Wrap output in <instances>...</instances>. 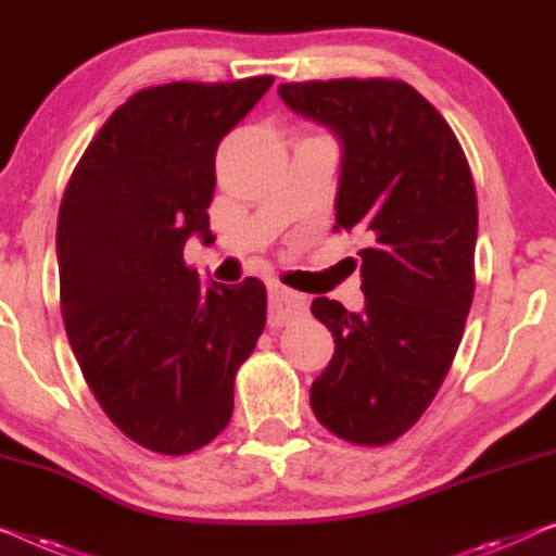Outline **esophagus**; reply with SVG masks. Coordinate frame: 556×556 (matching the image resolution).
I'll use <instances>...</instances> for the list:
<instances>
[{
    "label": "esophagus",
    "instance_id": "obj_1",
    "mask_svg": "<svg viewBox=\"0 0 556 556\" xmlns=\"http://www.w3.org/2000/svg\"><path fill=\"white\" fill-rule=\"evenodd\" d=\"M306 312V302L302 294L289 292L285 287H271L269 292V325L281 327L287 321L302 317Z\"/></svg>",
    "mask_w": 556,
    "mask_h": 556
}]
</instances>
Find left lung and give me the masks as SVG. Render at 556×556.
Here are the masks:
<instances>
[{
  "label": "left lung",
  "mask_w": 556,
  "mask_h": 556,
  "mask_svg": "<svg viewBox=\"0 0 556 556\" xmlns=\"http://www.w3.org/2000/svg\"><path fill=\"white\" fill-rule=\"evenodd\" d=\"M304 119L339 139L337 229L362 235V312L327 296L312 314L334 357L309 404L354 444L394 442L442 387L475 296L477 192L450 124L396 79L279 85Z\"/></svg>",
  "instance_id": "8db88e82"
}]
</instances>
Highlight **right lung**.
Wrapping results in <instances>:
<instances>
[{"mask_svg":"<svg viewBox=\"0 0 556 556\" xmlns=\"http://www.w3.org/2000/svg\"><path fill=\"white\" fill-rule=\"evenodd\" d=\"M275 77L172 81L114 110L66 187L56 262L64 329L89 389L131 442L187 454L229 425L235 375L267 289L202 285L189 237L210 242L214 156Z\"/></svg>","mask_w":556,"mask_h":556,"instance_id":"1","label":"right lung"}]
</instances>
